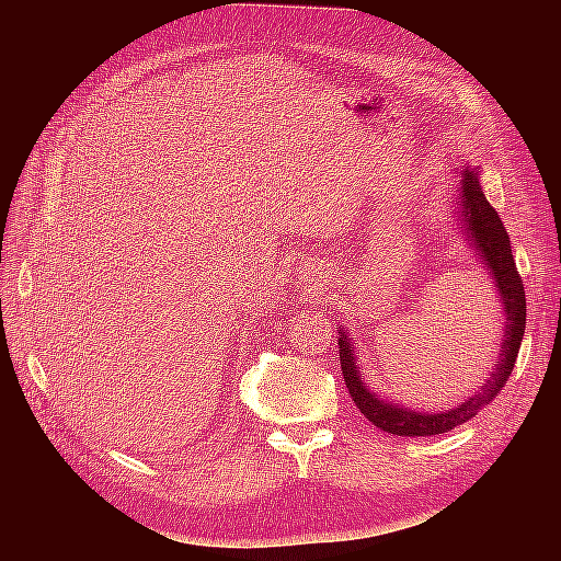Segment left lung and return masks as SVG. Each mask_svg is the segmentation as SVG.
Returning a JSON list of instances; mask_svg holds the SVG:
<instances>
[{
	"instance_id": "obj_1",
	"label": "left lung",
	"mask_w": 561,
	"mask_h": 561,
	"mask_svg": "<svg viewBox=\"0 0 561 561\" xmlns=\"http://www.w3.org/2000/svg\"><path fill=\"white\" fill-rule=\"evenodd\" d=\"M456 196H458V229H461L463 239L470 245L474 257L480 260V264H484L486 276L494 280L496 295L503 307L505 325H503L499 363L494 365V371L489 375L482 390L466 398L461 404H456L445 412H419L396 400L381 398L365 383L360 365H358L360 360L353 348V336L344 325H339V358H342V375H344L348 393L353 402L358 404V410L365 414V419H369L377 428L390 435L423 437V435H439L461 426V423H466L480 410H484V407L501 393L505 381L513 375V367L519 353L524 325H526L524 285L517 274V264L513 257L507 231L501 222L499 213L491 208V203L482 192L480 168L463 165L461 182L456 184Z\"/></svg>"
}]
</instances>
